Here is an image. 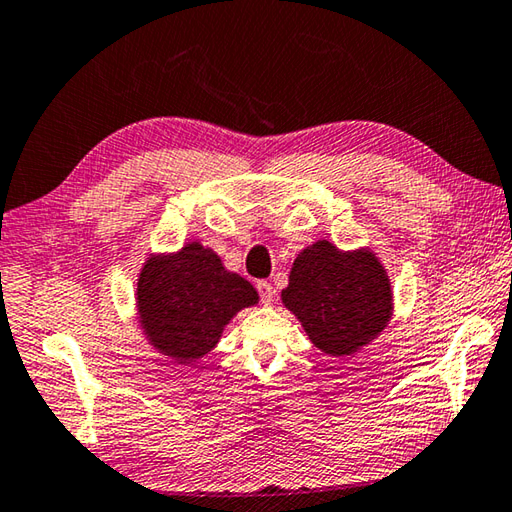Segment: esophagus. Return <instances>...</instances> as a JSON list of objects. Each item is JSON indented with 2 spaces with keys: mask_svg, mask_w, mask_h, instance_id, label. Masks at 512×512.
Returning <instances> with one entry per match:
<instances>
[{
  "mask_svg": "<svg viewBox=\"0 0 512 512\" xmlns=\"http://www.w3.org/2000/svg\"><path fill=\"white\" fill-rule=\"evenodd\" d=\"M256 287H258V294H260V301H263V305H272L274 303V296H276L272 283L258 281Z\"/></svg>",
  "mask_w": 512,
  "mask_h": 512,
  "instance_id": "obj_1",
  "label": "esophagus"
}]
</instances>
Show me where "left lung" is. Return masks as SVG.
Wrapping results in <instances>:
<instances>
[{
    "instance_id": "1",
    "label": "left lung",
    "mask_w": 512,
    "mask_h": 512,
    "mask_svg": "<svg viewBox=\"0 0 512 512\" xmlns=\"http://www.w3.org/2000/svg\"><path fill=\"white\" fill-rule=\"evenodd\" d=\"M281 298L330 356L363 350L394 314L390 276L372 249H339L325 238L298 252Z\"/></svg>"
}]
</instances>
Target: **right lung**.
Masks as SVG:
<instances>
[{
    "instance_id": "1",
    "label": "right lung",
    "mask_w": 512,
    "mask_h": 512,
    "mask_svg": "<svg viewBox=\"0 0 512 512\" xmlns=\"http://www.w3.org/2000/svg\"><path fill=\"white\" fill-rule=\"evenodd\" d=\"M258 303L243 276L225 269L198 240L178 252L149 254L136 283V314L144 339L178 365H194L218 345L240 310Z\"/></svg>"
}]
</instances>
